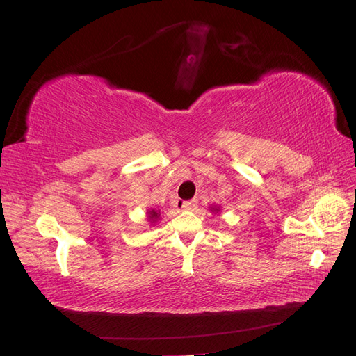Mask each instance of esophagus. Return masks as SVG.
I'll use <instances>...</instances> for the list:
<instances>
[{"instance_id":"esophagus-1","label":"esophagus","mask_w":356,"mask_h":356,"mask_svg":"<svg viewBox=\"0 0 356 356\" xmlns=\"http://www.w3.org/2000/svg\"><path fill=\"white\" fill-rule=\"evenodd\" d=\"M196 204H197V200H184V202L179 203V208L193 209V208H196Z\"/></svg>"}]
</instances>
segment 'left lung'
<instances>
[{
    "label": "left lung",
    "instance_id": "left-lung-1",
    "mask_svg": "<svg viewBox=\"0 0 356 356\" xmlns=\"http://www.w3.org/2000/svg\"><path fill=\"white\" fill-rule=\"evenodd\" d=\"M209 211H211L212 213H220V212H221V208H220V207H217V204H211V207H209Z\"/></svg>",
    "mask_w": 356,
    "mask_h": 356
}]
</instances>
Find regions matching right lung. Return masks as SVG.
Segmentation results:
<instances>
[{
  "label": "right lung",
  "mask_w": 356,
  "mask_h": 356,
  "mask_svg": "<svg viewBox=\"0 0 356 356\" xmlns=\"http://www.w3.org/2000/svg\"><path fill=\"white\" fill-rule=\"evenodd\" d=\"M147 220L148 222L154 225L159 220H160V211H156V209H147Z\"/></svg>",
  "instance_id": "add662e5"
}]
</instances>
